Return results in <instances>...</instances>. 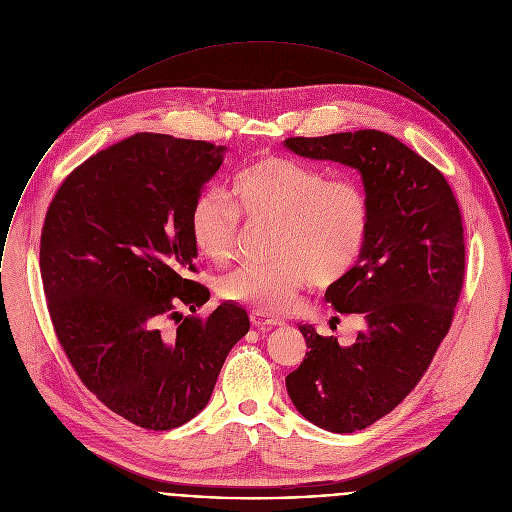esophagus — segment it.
<instances>
[{"mask_svg": "<svg viewBox=\"0 0 512 512\" xmlns=\"http://www.w3.org/2000/svg\"><path fill=\"white\" fill-rule=\"evenodd\" d=\"M249 318H251V324L257 326V328H273V326H283L285 324L281 318H275V316H271L263 310H251Z\"/></svg>", "mask_w": 512, "mask_h": 512, "instance_id": "34e87169", "label": "esophagus"}]
</instances>
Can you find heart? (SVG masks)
I'll list each match as a JSON object with an SVG mask.
<instances>
[{
	"mask_svg": "<svg viewBox=\"0 0 512 512\" xmlns=\"http://www.w3.org/2000/svg\"><path fill=\"white\" fill-rule=\"evenodd\" d=\"M231 202L217 190L204 192L190 213V235L200 255L213 263L233 257L241 215L273 221L271 261L247 263L223 275V301L281 312L314 281L332 285L362 257L372 229V200L350 176L328 178L312 164L265 156L245 166L231 184Z\"/></svg>",
	"mask_w": 512,
	"mask_h": 512,
	"instance_id": "heart-1",
	"label": "heart"
}]
</instances>
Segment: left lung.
Listing matches in <instances>:
<instances>
[{
  "mask_svg": "<svg viewBox=\"0 0 512 512\" xmlns=\"http://www.w3.org/2000/svg\"><path fill=\"white\" fill-rule=\"evenodd\" d=\"M285 146L356 168L372 200L362 257L324 295L340 314H360L366 330L340 346L299 326L308 350L287 376L308 421L352 433L406 400L449 332L465 279L463 219L445 176L386 132L295 136Z\"/></svg>",
  "mask_w": 512,
  "mask_h": 512,
  "instance_id": "1",
  "label": "left lung"
}]
</instances>
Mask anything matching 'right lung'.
Segmentation results:
<instances>
[{
  "instance_id": "1",
  "label": "right lung",
  "mask_w": 512,
  "mask_h": 512,
  "mask_svg": "<svg viewBox=\"0 0 512 512\" xmlns=\"http://www.w3.org/2000/svg\"><path fill=\"white\" fill-rule=\"evenodd\" d=\"M223 150L138 132L77 166L45 215L39 267L55 334L89 392L144 429L196 417L249 330L233 303L207 318L178 310L209 299L190 279V213Z\"/></svg>"
}]
</instances>
